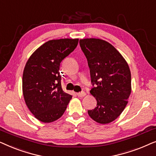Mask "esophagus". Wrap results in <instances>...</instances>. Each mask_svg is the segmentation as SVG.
<instances>
[{
    "instance_id": "34e87169",
    "label": "esophagus",
    "mask_w": 156,
    "mask_h": 156,
    "mask_svg": "<svg viewBox=\"0 0 156 156\" xmlns=\"http://www.w3.org/2000/svg\"><path fill=\"white\" fill-rule=\"evenodd\" d=\"M76 94H77L78 97H84V96H86V92H85V91H82V92L77 93Z\"/></svg>"
}]
</instances>
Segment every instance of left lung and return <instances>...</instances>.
Instances as JSON below:
<instances>
[{"instance_id":"1","label":"left lung","mask_w":156,"mask_h":156,"mask_svg":"<svg viewBox=\"0 0 156 156\" xmlns=\"http://www.w3.org/2000/svg\"><path fill=\"white\" fill-rule=\"evenodd\" d=\"M87 57L93 88L90 93L97 101L89 116L101 124L112 122L124 110L131 91V75L126 61L108 42L96 38L80 40Z\"/></svg>"}]
</instances>
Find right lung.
<instances>
[{"label":"right lung","instance_id":"1","mask_svg":"<svg viewBox=\"0 0 156 156\" xmlns=\"http://www.w3.org/2000/svg\"><path fill=\"white\" fill-rule=\"evenodd\" d=\"M79 39L52 40L30 57L23 74L25 104L35 117L44 123L60 118L72 99L62 89L61 62L76 48Z\"/></svg>","mask_w":156,"mask_h":156}]
</instances>
